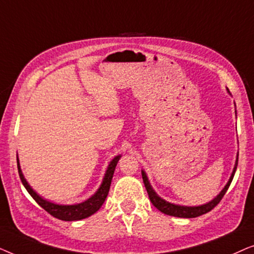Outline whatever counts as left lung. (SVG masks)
Here are the masks:
<instances>
[{"mask_svg":"<svg viewBox=\"0 0 254 254\" xmlns=\"http://www.w3.org/2000/svg\"><path fill=\"white\" fill-rule=\"evenodd\" d=\"M237 164H238V156H237V159H236L235 168H234V171H232V173H231L230 179H229L227 185L224 186V189L221 190L220 194H218V195L215 197V199L209 201L208 203L201 204V206H195V207L180 206V204H175V203L168 202V201L162 199L161 196H158L157 193H156L155 190H152L150 183H149V180H148V177H147V175H145L144 171H142V179H143V183H144L145 190H147V192H148L149 199H150L151 203L154 204V206L157 208L159 211H162V213H164L166 215H170V216L193 218V217L201 216V215L208 213V211H210L214 207L217 206L218 202H220V201L222 200V197L224 196V194L227 193L229 186H230L232 179H234L236 169H237Z\"/></svg>","mask_w":254,"mask_h":254,"instance_id":"obj_1","label":"left lung"}]
</instances>
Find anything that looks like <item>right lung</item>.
<instances>
[{
    "instance_id": "right-lung-1",
    "label": "right lung",
    "mask_w": 254,
    "mask_h": 254,
    "mask_svg": "<svg viewBox=\"0 0 254 254\" xmlns=\"http://www.w3.org/2000/svg\"><path fill=\"white\" fill-rule=\"evenodd\" d=\"M121 156H116L111 163L107 166V170L105 172V176L103 178L102 185L99 186V189L97 190V192L93 194L91 197H89L88 200H85L84 202L76 203V204H57L50 201L43 199V197L38 195V194L32 190V187L29 185V183L26 182V179L24 178L22 170H20V165L18 162V157H17V168H18L19 178L22 180L24 187H25L27 192L30 193V195L36 200V202L39 204L41 208H44L48 214H51L52 216L59 218L62 221H78L83 220L91 216L92 214H95L97 210H99V208L103 206L104 201H105L107 194H109L111 182H112L114 170L118 164Z\"/></svg>"
}]
</instances>
